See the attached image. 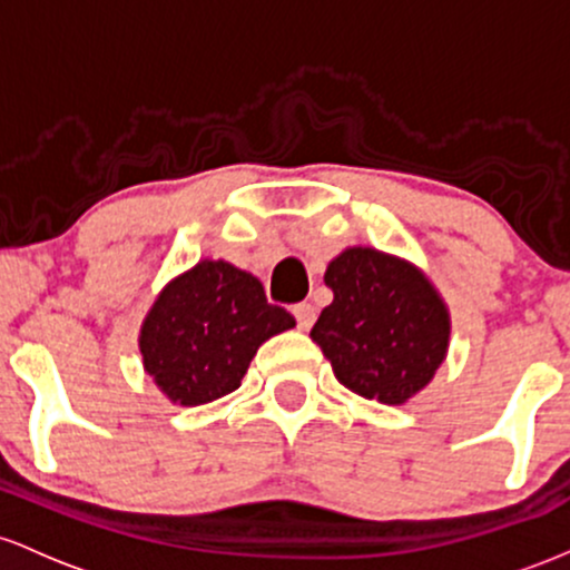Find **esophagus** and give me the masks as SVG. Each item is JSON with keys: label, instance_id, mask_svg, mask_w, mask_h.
<instances>
[{"label": "esophagus", "instance_id": "1", "mask_svg": "<svg viewBox=\"0 0 570 570\" xmlns=\"http://www.w3.org/2000/svg\"><path fill=\"white\" fill-rule=\"evenodd\" d=\"M293 315H296V323H298V328L302 331H309L312 328V323H315V317H317V309L312 304H296L293 306Z\"/></svg>", "mask_w": 570, "mask_h": 570}]
</instances>
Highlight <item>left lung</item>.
Returning <instances> with one entry per match:
<instances>
[{
    "label": "left lung",
    "mask_w": 570,
    "mask_h": 570,
    "mask_svg": "<svg viewBox=\"0 0 570 570\" xmlns=\"http://www.w3.org/2000/svg\"><path fill=\"white\" fill-rule=\"evenodd\" d=\"M334 302L312 342L336 380L363 399L401 406L433 380L450 347V309L431 279L404 258L347 247L325 268Z\"/></svg>",
    "instance_id": "8db88e82"
}]
</instances>
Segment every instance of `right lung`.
<instances>
[{"mask_svg": "<svg viewBox=\"0 0 570 570\" xmlns=\"http://www.w3.org/2000/svg\"><path fill=\"white\" fill-rule=\"evenodd\" d=\"M293 325L291 312L266 302L258 277L204 258L158 293L139 353L171 404L199 406L234 393L261 344Z\"/></svg>", "mask_w": 570, "mask_h": 570, "instance_id": "right-lung-1", "label": "right lung"}]
</instances>
